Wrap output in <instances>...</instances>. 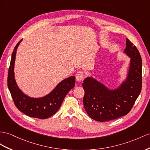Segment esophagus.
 <instances>
[{"label": "esophagus", "instance_id": "esophagus-1", "mask_svg": "<svg viewBox=\"0 0 150 150\" xmlns=\"http://www.w3.org/2000/svg\"><path fill=\"white\" fill-rule=\"evenodd\" d=\"M76 80L77 82H80L83 79V73L82 71H78L75 75Z\"/></svg>", "mask_w": 150, "mask_h": 150}]
</instances>
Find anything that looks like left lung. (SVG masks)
<instances>
[{"label":"left lung","instance_id":"left-lung-1","mask_svg":"<svg viewBox=\"0 0 150 150\" xmlns=\"http://www.w3.org/2000/svg\"><path fill=\"white\" fill-rule=\"evenodd\" d=\"M124 54L130 58L125 79L115 88H110L93 76L84 79L83 103L89 116L98 122L112 120L127 114L141 93L142 60L137 49L126 38Z\"/></svg>","mask_w":150,"mask_h":150}]
</instances>
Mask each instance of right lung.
<instances>
[{"instance_id":"right-lung-1","label":"right lung","mask_w":150,"mask_h":150,"mask_svg":"<svg viewBox=\"0 0 150 150\" xmlns=\"http://www.w3.org/2000/svg\"><path fill=\"white\" fill-rule=\"evenodd\" d=\"M23 39L16 44L11 56L7 77V86L18 109L29 117L45 119L57 112L68 93L74 87L75 76H71L61 81L49 94L40 98H33L23 92L16 83L14 64L16 51Z\"/></svg>"}]
</instances>
